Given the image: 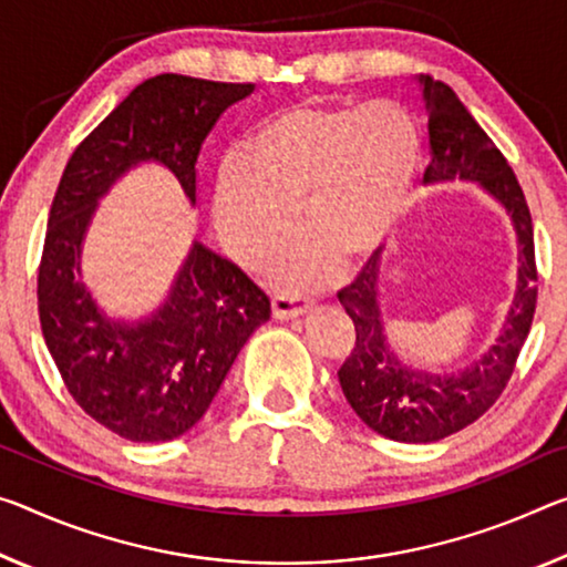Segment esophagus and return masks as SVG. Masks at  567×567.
Returning <instances> with one entry per match:
<instances>
[{
  "mask_svg": "<svg viewBox=\"0 0 567 567\" xmlns=\"http://www.w3.org/2000/svg\"><path fill=\"white\" fill-rule=\"evenodd\" d=\"M312 308L310 300H305L302 295H292V292H275L272 295V316L277 320H290L305 316Z\"/></svg>",
  "mask_w": 567,
  "mask_h": 567,
  "instance_id": "obj_1",
  "label": "esophagus"
}]
</instances>
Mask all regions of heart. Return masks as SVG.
Returning a JSON list of instances; mask_svg holds the SVG:
<instances>
[{"label": "heart", "mask_w": 567, "mask_h": 567, "mask_svg": "<svg viewBox=\"0 0 567 567\" xmlns=\"http://www.w3.org/2000/svg\"><path fill=\"white\" fill-rule=\"evenodd\" d=\"M419 166V125L399 103L280 107L249 133L241 166L224 168L219 235L241 265L262 267L285 249L298 209L305 239L280 280L308 287L326 275L330 257L350 265L391 235Z\"/></svg>", "instance_id": "1"}]
</instances>
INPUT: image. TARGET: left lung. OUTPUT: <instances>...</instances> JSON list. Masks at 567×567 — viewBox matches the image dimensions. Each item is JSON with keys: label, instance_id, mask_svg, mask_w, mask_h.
Masks as SVG:
<instances>
[{"label": "left lung", "instance_id": "left-lung-1", "mask_svg": "<svg viewBox=\"0 0 567 567\" xmlns=\"http://www.w3.org/2000/svg\"><path fill=\"white\" fill-rule=\"evenodd\" d=\"M419 83L424 87L431 143L424 182H477L505 206L519 241V275L515 302L494 346L456 373L413 371L391 350L379 310L381 249L338 292L355 326V346L338 371L340 389L368 426L406 444L439 442L489 411L515 371L537 305L533 217L515 171L452 87L429 75H419Z\"/></svg>", "mask_w": 567, "mask_h": 567}]
</instances>
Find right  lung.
I'll return each mask as SVG.
<instances>
[{
    "instance_id": "obj_1",
    "label": "right lung",
    "mask_w": 567,
    "mask_h": 567,
    "mask_svg": "<svg viewBox=\"0 0 567 567\" xmlns=\"http://www.w3.org/2000/svg\"><path fill=\"white\" fill-rule=\"evenodd\" d=\"M251 90V83L176 73L143 80L87 133L62 171L38 272L42 336L78 406L128 442L186 434L272 310L235 262L194 241L154 316L111 320L80 277L83 239L97 199L143 161L166 166L196 204L202 143L219 115Z\"/></svg>"
}]
</instances>
